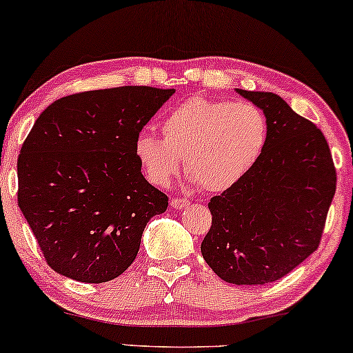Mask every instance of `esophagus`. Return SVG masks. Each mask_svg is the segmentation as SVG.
Returning <instances> with one entry per match:
<instances>
[{
	"label": "esophagus",
	"mask_w": 353,
	"mask_h": 353,
	"mask_svg": "<svg viewBox=\"0 0 353 353\" xmlns=\"http://www.w3.org/2000/svg\"><path fill=\"white\" fill-rule=\"evenodd\" d=\"M172 207H175V209H183V207H186L190 204V201L185 199V197H173L172 199Z\"/></svg>",
	"instance_id": "1"
}]
</instances>
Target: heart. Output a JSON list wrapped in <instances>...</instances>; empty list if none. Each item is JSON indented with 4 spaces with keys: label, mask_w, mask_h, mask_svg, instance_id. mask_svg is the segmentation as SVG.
I'll list each match as a JSON object with an SVG mask.
<instances>
[{
    "label": "heart",
    "mask_w": 353,
    "mask_h": 353,
    "mask_svg": "<svg viewBox=\"0 0 353 353\" xmlns=\"http://www.w3.org/2000/svg\"><path fill=\"white\" fill-rule=\"evenodd\" d=\"M162 137L141 132L134 141L143 172L157 186L170 185L185 159L186 173L207 192H223L248 175L262 156L267 119L249 103L186 99L163 115Z\"/></svg>",
    "instance_id": "heart-1"
}]
</instances>
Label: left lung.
Here are the masks:
<instances>
[{"label":"left lung","instance_id":"1","mask_svg":"<svg viewBox=\"0 0 353 353\" xmlns=\"http://www.w3.org/2000/svg\"><path fill=\"white\" fill-rule=\"evenodd\" d=\"M236 91L263 110L267 144L238 185L210 199L212 226L201 252L226 283L267 284L318 249L337 176L315 123L278 94Z\"/></svg>","mask_w":353,"mask_h":353}]
</instances>
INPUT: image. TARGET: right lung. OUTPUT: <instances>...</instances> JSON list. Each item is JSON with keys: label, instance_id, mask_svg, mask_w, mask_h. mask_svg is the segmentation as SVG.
<instances>
[{"label": "right lung", "instance_id": "obj_1", "mask_svg": "<svg viewBox=\"0 0 353 353\" xmlns=\"http://www.w3.org/2000/svg\"><path fill=\"white\" fill-rule=\"evenodd\" d=\"M175 90L119 86L43 110L17 159V204L46 263L81 283L117 278L168 197L141 173L134 141Z\"/></svg>", "mask_w": 353, "mask_h": 353}]
</instances>
